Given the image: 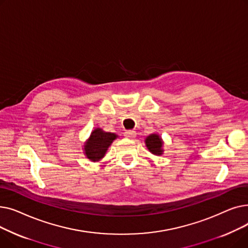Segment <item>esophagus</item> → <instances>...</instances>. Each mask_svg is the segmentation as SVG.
I'll use <instances>...</instances> for the list:
<instances>
[{
  "mask_svg": "<svg viewBox=\"0 0 248 248\" xmlns=\"http://www.w3.org/2000/svg\"><path fill=\"white\" fill-rule=\"evenodd\" d=\"M137 135V133L135 131H126L124 133V137L128 138V139H132V138H135Z\"/></svg>",
  "mask_w": 248,
  "mask_h": 248,
  "instance_id": "obj_1",
  "label": "esophagus"
}]
</instances>
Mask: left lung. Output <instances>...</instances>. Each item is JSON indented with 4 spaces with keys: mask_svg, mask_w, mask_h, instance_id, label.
<instances>
[{
    "mask_svg": "<svg viewBox=\"0 0 248 248\" xmlns=\"http://www.w3.org/2000/svg\"><path fill=\"white\" fill-rule=\"evenodd\" d=\"M146 146L148 148V150L154 154L160 155L163 154V140L161 139V137L157 134H152L150 136L147 137L146 139Z\"/></svg>",
    "mask_w": 248,
    "mask_h": 248,
    "instance_id": "1",
    "label": "left lung"
}]
</instances>
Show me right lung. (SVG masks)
Wrapping results in <instances>:
<instances>
[{"mask_svg":"<svg viewBox=\"0 0 248 248\" xmlns=\"http://www.w3.org/2000/svg\"><path fill=\"white\" fill-rule=\"evenodd\" d=\"M117 138L113 133L103 132L101 128H95L84 144L86 158L93 162H98L106 155L111 142Z\"/></svg>","mask_w":248,"mask_h":248,"instance_id":"obj_1","label":"right lung"}]
</instances>
